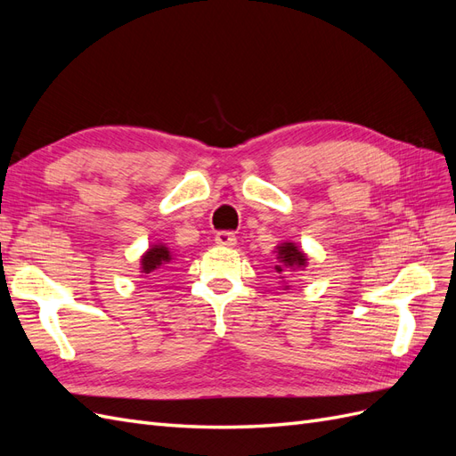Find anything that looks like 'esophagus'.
<instances>
[{
  "label": "esophagus",
  "mask_w": 456,
  "mask_h": 456,
  "mask_svg": "<svg viewBox=\"0 0 456 456\" xmlns=\"http://www.w3.org/2000/svg\"><path fill=\"white\" fill-rule=\"evenodd\" d=\"M215 243L220 245V247H233L238 243V238L233 236V232H228V230H223L218 232L215 236Z\"/></svg>",
  "instance_id": "obj_1"
}]
</instances>
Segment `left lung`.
Returning a JSON list of instances; mask_svg holds the SVG:
<instances>
[{
    "mask_svg": "<svg viewBox=\"0 0 456 456\" xmlns=\"http://www.w3.org/2000/svg\"><path fill=\"white\" fill-rule=\"evenodd\" d=\"M278 260L280 265H275V272L283 273L287 268H305L306 266V255L302 253L295 243H281L278 245ZM289 285H285L287 289Z\"/></svg>",
    "mask_w": 456,
    "mask_h": 456,
    "instance_id": "8db88e82",
    "label": "left lung"
}]
</instances>
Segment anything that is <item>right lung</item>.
I'll list each match as a JSON object with an SVG mask.
<instances>
[{
	"label": "right lung",
	"mask_w": 456,
	"mask_h": 456,
	"mask_svg": "<svg viewBox=\"0 0 456 456\" xmlns=\"http://www.w3.org/2000/svg\"><path fill=\"white\" fill-rule=\"evenodd\" d=\"M171 262V251L165 245H151L150 249L142 255L141 258V272L142 273H151L156 272L158 268H161L163 265Z\"/></svg>",
	"instance_id": "obj_1"
}]
</instances>
